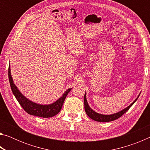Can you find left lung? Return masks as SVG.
<instances>
[{
    "instance_id": "8db88e82",
    "label": "left lung",
    "mask_w": 150,
    "mask_h": 150,
    "mask_svg": "<svg viewBox=\"0 0 150 150\" xmlns=\"http://www.w3.org/2000/svg\"><path fill=\"white\" fill-rule=\"evenodd\" d=\"M139 95H140V93L139 94V95L138 96V97H137L135 100L134 101V102L130 104V105L128 106H127L126 108H125L123 110H122L121 111H119L118 112L115 113V114H112V115H102V114H99L98 112H96L94 111L92 108H91L89 105H88V104L87 103V97H86V92L85 94L84 95V105H85V110L86 113H87V115H88V116L89 118H91V119H93V120H95V121H97V122H110V121H113V120H115L116 119H118L120 117V116H122L124 113L126 112V111H128L129 110V108H130L132 106L134 103L136 102L138 99Z\"/></svg>"
}]
</instances>
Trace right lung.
<instances>
[{"label": "right lung", "mask_w": 150, "mask_h": 150, "mask_svg": "<svg viewBox=\"0 0 150 150\" xmlns=\"http://www.w3.org/2000/svg\"><path fill=\"white\" fill-rule=\"evenodd\" d=\"M8 79L12 93H13L18 102L24 108V110L30 115L39 116V117L42 118H50L57 115L62 110L63 104L64 103L68 93L72 89V88H70L66 90L65 92L63 94V95L54 103L50 104V105H40V104L34 103L28 99L26 96H24L18 89L14 83L13 79H12L10 65L8 67Z\"/></svg>", "instance_id": "1"}]
</instances>
